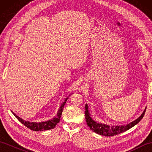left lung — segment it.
Masks as SVG:
<instances>
[{
  "label": "left lung",
  "mask_w": 152,
  "mask_h": 152,
  "mask_svg": "<svg viewBox=\"0 0 152 152\" xmlns=\"http://www.w3.org/2000/svg\"><path fill=\"white\" fill-rule=\"evenodd\" d=\"M86 110H85V115H86V121L87 122V125H88V127L91 129L93 132L97 133L100 135H102V136H106V137H112L114 136V135H117L120 134L121 133H124V132L127 131L129 129L132 128L135 125H137L138 122H139L142 118L144 117L145 112H146V108H145L144 111L143 112L142 114H141L139 118L137 119L136 120L131 122L130 124L124 125H108L106 124H99V123L96 122L95 121L93 120L91 118V115L89 112L88 110V104H86Z\"/></svg>",
  "instance_id": "obj_1"
}]
</instances>
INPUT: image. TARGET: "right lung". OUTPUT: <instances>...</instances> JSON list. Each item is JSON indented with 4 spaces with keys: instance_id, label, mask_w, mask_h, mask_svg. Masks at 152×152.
I'll return each mask as SVG.
<instances>
[{
    "instance_id": "right-lung-1",
    "label": "right lung",
    "mask_w": 152,
    "mask_h": 152,
    "mask_svg": "<svg viewBox=\"0 0 152 152\" xmlns=\"http://www.w3.org/2000/svg\"><path fill=\"white\" fill-rule=\"evenodd\" d=\"M68 97L65 99L62 104H61L60 108L59 109V110L57 112V115L53 118L52 119H50V120H48L46 121H43V122H30V121H27L23 120V119H21V118H19V116L17 115H15L14 112L11 111L13 114L15 115V117L17 118L18 120L20 121L22 124H23L28 129H30L31 130H33L34 131H46V130H50V129H52L55 128L56 125L60 121V118L61 117V114H62L63 112V110L64 106V104L67 101Z\"/></svg>"
}]
</instances>
